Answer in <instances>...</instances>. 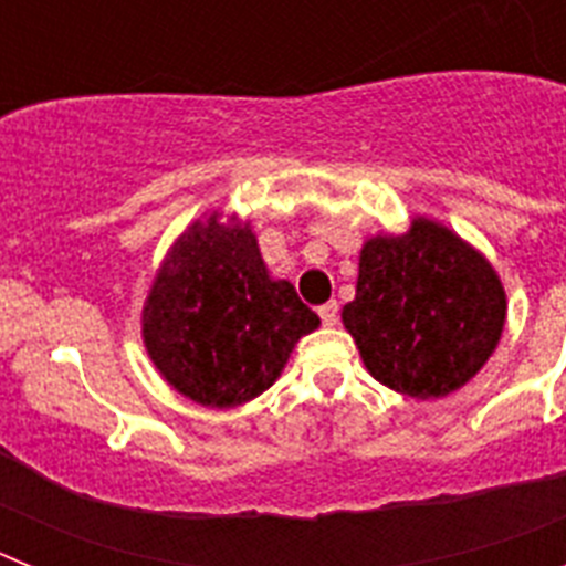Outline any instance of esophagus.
<instances>
[{"mask_svg": "<svg viewBox=\"0 0 566 566\" xmlns=\"http://www.w3.org/2000/svg\"><path fill=\"white\" fill-rule=\"evenodd\" d=\"M319 319H323V326H334L339 317V306H337V300H328V303H323V306L317 308Z\"/></svg>", "mask_w": 566, "mask_h": 566, "instance_id": "34e87169", "label": "esophagus"}]
</instances>
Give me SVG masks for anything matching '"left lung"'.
<instances>
[{"label":"left lung","mask_w":566,"mask_h":566,"mask_svg":"<svg viewBox=\"0 0 566 566\" xmlns=\"http://www.w3.org/2000/svg\"><path fill=\"white\" fill-rule=\"evenodd\" d=\"M507 300L488 260L442 223L417 218L359 252L357 297L343 308L374 379L413 399L448 397L488 363Z\"/></svg>","instance_id":"1"}]
</instances>
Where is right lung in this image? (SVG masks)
Returning <instances> with one entry per match:
<instances>
[{
  "label": "right lung",
  "instance_id": "1",
  "mask_svg": "<svg viewBox=\"0 0 566 566\" xmlns=\"http://www.w3.org/2000/svg\"><path fill=\"white\" fill-rule=\"evenodd\" d=\"M142 326L149 359L175 391L234 408L266 391L319 317L289 280L269 277L249 223H221L214 212L175 240Z\"/></svg>",
  "mask_w": 566,
  "mask_h": 566
}]
</instances>
